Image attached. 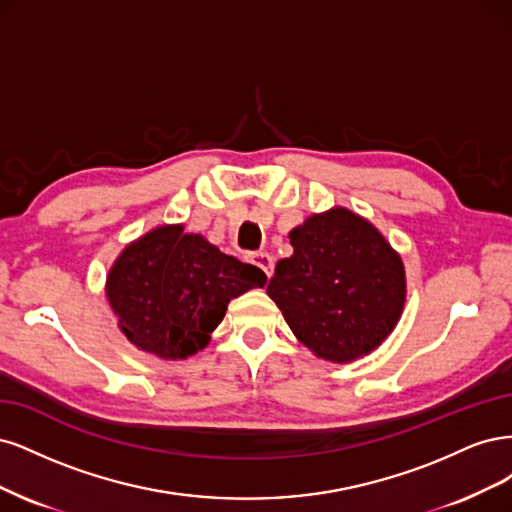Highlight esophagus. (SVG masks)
Here are the masks:
<instances>
[{"label":"esophagus","mask_w":512,"mask_h":512,"mask_svg":"<svg viewBox=\"0 0 512 512\" xmlns=\"http://www.w3.org/2000/svg\"><path fill=\"white\" fill-rule=\"evenodd\" d=\"M251 263H255L259 270H263V274H266L268 278L272 276V272H274V259L268 253H253L251 255Z\"/></svg>","instance_id":"obj_1"}]
</instances>
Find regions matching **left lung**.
<instances>
[{
  "instance_id": "8db88e82",
  "label": "left lung",
  "mask_w": 512,
  "mask_h": 512,
  "mask_svg": "<svg viewBox=\"0 0 512 512\" xmlns=\"http://www.w3.org/2000/svg\"><path fill=\"white\" fill-rule=\"evenodd\" d=\"M268 295L304 346L336 364L374 351L406 302L402 257L378 229L346 208L312 214L289 234Z\"/></svg>"
}]
</instances>
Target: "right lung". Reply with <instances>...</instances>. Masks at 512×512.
<instances>
[{
	"instance_id": "add662e5",
	"label": "right lung",
	"mask_w": 512,
	"mask_h": 512,
	"mask_svg": "<svg viewBox=\"0 0 512 512\" xmlns=\"http://www.w3.org/2000/svg\"><path fill=\"white\" fill-rule=\"evenodd\" d=\"M266 280L257 266L221 253L204 236L161 225L112 263L106 298L131 344L176 361L202 351L229 300Z\"/></svg>"
}]
</instances>
